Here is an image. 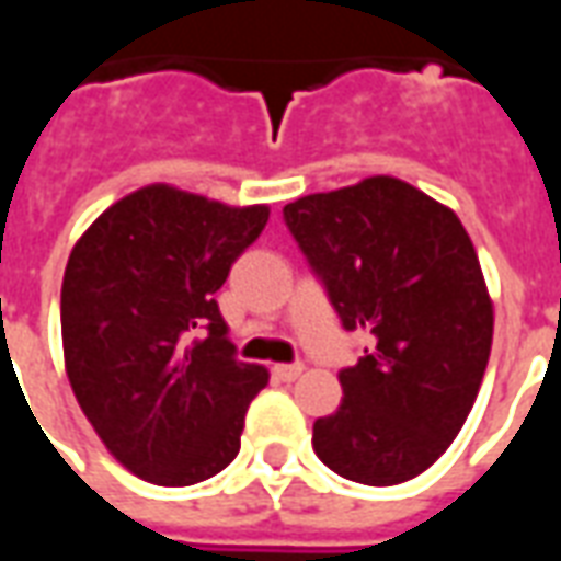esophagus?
I'll return each mask as SVG.
<instances>
[{"instance_id": "esophagus-1", "label": "esophagus", "mask_w": 561, "mask_h": 561, "mask_svg": "<svg viewBox=\"0 0 561 561\" xmlns=\"http://www.w3.org/2000/svg\"><path fill=\"white\" fill-rule=\"evenodd\" d=\"M273 376L279 378V381H294V378L304 376V364H279V366H273Z\"/></svg>"}]
</instances>
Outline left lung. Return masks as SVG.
Wrapping results in <instances>:
<instances>
[{
	"label": "left lung",
	"mask_w": 561,
	"mask_h": 561,
	"mask_svg": "<svg viewBox=\"0 0 561 561\" xmlns=\"http://www.w3.org/2000/svg\"><path fill=\"white\" fill-rule=\"evenodd\" d=\"M282 219L342 328L376 340L340 373V409L312 426L318 459L366 486L417 478L462 430L493 345L469 233L393 176L306 195Z\"/></svg>",
	"instance_id": "obj_1"
}]
</instances>
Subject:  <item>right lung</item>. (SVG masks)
<instances>
[{"label": "right lung", "mask_w": 561, "mask_h": 561, "mask_svg": "<svg viewBox=\"0 0 561 561\" xmlns=\"http://www.w3.org/2000/svg\"><path fill=\"white\" fill-rule=\"evenodd\" d=\"M267 219V207L147 185L71 249L59 306L68 381L107 450L144 481H207L240 450L267 369L237 360L216 291Z\"/></svg>", "instance_id": "add662e5"}]
</instances>
